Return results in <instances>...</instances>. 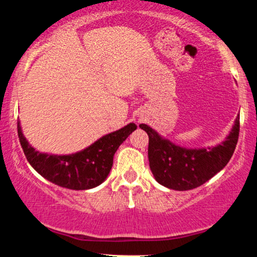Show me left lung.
I'll use <instances>...</instances> for the list:
<instances>
[{
	"label": "left lung",
	"instance_id": "obj_1",
	"mask_svg": "<svg viewBox=\"0 0 257 257\" xmlns=\"http://www.w3.org/2000/svg\"><path fill=\"white\" fill-rule=\"evenodd\" d=\"M149 136L148 159L155 180L174 190H190L206 183L227 166L237 145L240 117H236L227 139L215 147L189 149L163 139L147 124H140Z\"/></svg>",
	"mask_w": 257,
	"mask_h": 257
}]
</instances>
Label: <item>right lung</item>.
<instances>
[{"label":"right lung","instance_id":"obj_1","mask_svg":"<svg viewBox=\"0 0 257 257\" xmlns=\"http://www.w3.org/2000/svg\"><path fill=\"white\" fill-rule=\"evenodd\" d=\"M136 128L135 123H129L118 131L102 136L81 152L71 155H51L33 148L23 136L20 122H17L20 143L30 166L46 180L73 190L100 186L110 172L116 150Z\"/></svg>","mask_w":257,"mask_h":257}]
</instances>
